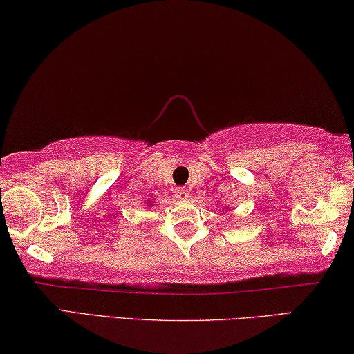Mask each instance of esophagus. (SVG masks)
<instances>
[{"label": "esophagus", "mask_w": 354, "mask_h": 354, "mask_svg": "<svg viewBox=\"0 0 354 354\" xmlns=\"http://www.w3.org/2000/svg\"><path fill=\"white\" fill-rule=\"evenodd\" d=\"M176 197H177L178 201H187L188 197H189L187 188H177V191H176Z\"/></svg>", "instance_id": "esophagus-1"}]
</instances>
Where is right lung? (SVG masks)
I'll use <instances>...</instances> for the list:
<instances>
[{
    "label": "right lung",
    "mask_w": 354,
    "mask_h": 354,
    "mask_svg": "<svg viewBox=\"0 0 354 354\" xmlns=\"http://www.w3.org/2000/svg\"><path fill=\"white\" fill-rule=\"evenodd\" d=\"M149 207H151V205H149Z\"/></svg>",
    "instance_id": "add662e5"
}]
</instances>
